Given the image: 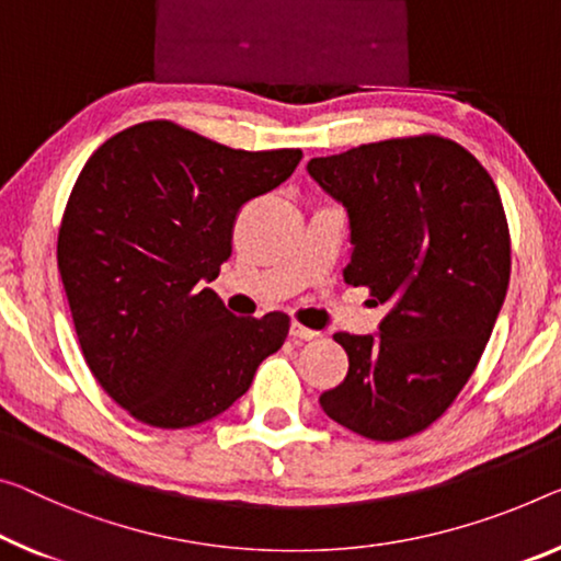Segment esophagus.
Here are the masks:
<instances>
[{"label": "esophagus", "instance_id": "1", "mask_svg": "<svg viewBox=\"0 0 561 561\" xmlns=\"http://www.w3.org/2000/svg\"><path fill=\"white\" fill-rule=\"evenodd\" d=\"M290 335L296 341H313V339H318V331H310V329H306V325H300V323H290Z\"/></svg>", "mask_w": 561, "mask_h": 561}]
</instances>
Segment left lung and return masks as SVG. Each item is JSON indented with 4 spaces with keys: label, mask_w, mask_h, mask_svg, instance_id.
<instances>
[{
    "label": "left lung",
    "mask_w": 561,
    "mask_h": 561,
    "mask_svg": "<svg viewBox=\"0 0 561 561\" xmlns=\"http://www.w3.org/2000/svg\"><path fill=\"white\" fill-rule=\"evenodd\" d=\"M306 170L346 208L343 278L389 308L378 333L333 335L348 374L321 407L360 436L401 442L451 407L494 331L512 271L502 197L471 152L436 135L360 145Z\"/></svg>",
    "instance_id": "left-lung-1"
}]
</instances>
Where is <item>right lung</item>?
Instances as JSON below:
<instances>
[{"instance_id": "add662e5", "label": "right lung", "mask_w": 561, "mask_h": 561, "mask_svg": "<svg viewBox=\"0 0 561 561\" xmlns=\"http://www.w3.org/2000/svg\"><path fill=\"white\" fill-rule=\"evenodd\" d=\"M304 152H245L168 119L94 150L72 187L57 265L90 370L158 428L210 421L251 389L290 318H238L208 283L238 210L293 175Z\"/></svg>"}]
</instances>
